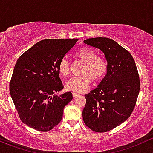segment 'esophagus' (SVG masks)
Returning a JSON list of instances; mask_svg holds the SVG:
<instances>
[{"instance_id":"obj_1","label":"esophagus","mask_w":153,"mask_h":153,"mask_svg":"<svg viewBox=\"0 0 153 153\" xmlns=\"http://www.w3.org/2000/svg\"><path fill=\"white\" fill-rule=\"evenodd\" d=\"M72 94H73V97H77V96L79 95V94H78V93H76V92H73Z\"/></svg>"}]
</instances>
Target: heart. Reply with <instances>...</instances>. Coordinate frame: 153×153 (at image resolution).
Wrapping results in <instances>:
<instances>
[{
	"label": "heart",
	"mask_w": 153,
	"mask_h": 153,
	"mask_svg": "<svg viewBox=\"0 0 153 153\" xmlns=\"http://www.w3.org/2000/svg\"><path fill=\"white\" fill-rule=\"evenodd\" d=\"M75 57L83 63L80 72L82 75L68 80L66 88L82 92L88 88L92 79L97 82L105 76L107 71V62L105 58L97 56L95 50L88 46H84L76 51ZM58 69L60 75L64 77H68L71 75V65L68 59L64 58L60 61Z\"/></svg>",
	"instance_id": "b5f03b06"
}]
</instances>
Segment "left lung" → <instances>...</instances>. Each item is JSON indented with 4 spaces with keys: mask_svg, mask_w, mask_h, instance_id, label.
I'll return each instance as SVG.
<instances>
[{
    "mask_svg": "<svg viewBox=\"0 0 153 153\" xmlns=\"http://www.w3.org/2000/svg\"><path fill=\"white\" fill-rule=\"evenodd\" d=\"M100 49L107 61V72L98 86L85 95V124L95 132H107L127 120L140 91L137 68L130 52L107 37L84 40Z\"/></svg>",
    "mask_w": 153,
    "mask_h": 153,
    "instance_id": "8db88e82",
    "label": "left lung"
}]
</instances>
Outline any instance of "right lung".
Instances as JSON below:
<instances>
[{
  "label": "right lung",
  "instance_id": "obj_1",
  "mask_svg": "<svg viewBox=\"0 0 153 153\" xmlns=\"http://www.w3.org/2000/svg\"><path fill=\"white\" fill-rule=\"evenodd\" d=\"M78 39H46L19 58L10 82V92L22 123L39 131H49L61 122L72 100L63 89L58 67Z\"/></svg>",
  "mask_w": 153,
  "mask_h": 153
}]
</instances>
